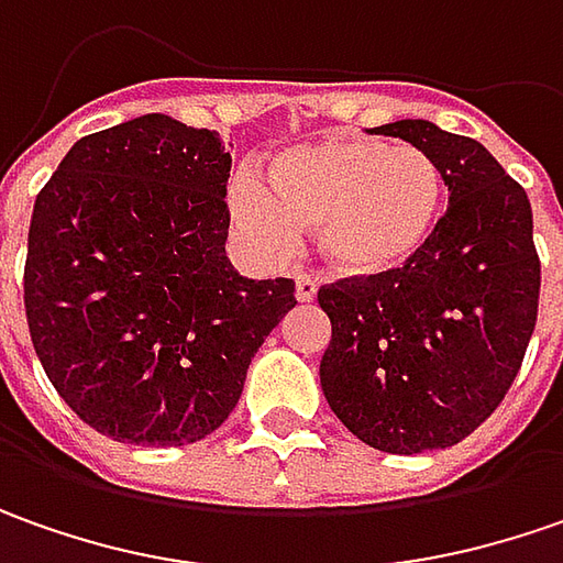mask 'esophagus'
Here are the masks:
<instances>
[{
  "label": "esophagus",
  "mask_w": 563,
  "mask_h": 563,
  "mask_svg": "<svg viewBox=\"0 0 563 563\" xmlns=\"http://www.w3.org/2000/svg\"><path fill=\"white\" fill-rule=\"evenodd\" d=\"M296 299L299 301L318 299V277H311V274H299V277H296Z\"/></svg>",
  "instance_id": "obj_1"
}]
</instances>
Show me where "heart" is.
Masks as SVG:
<instances>
[{"label":"heart","mask_w":563,"mask_h":563,"mask_svg":"<svg viewBox=\"0 0 563 563\" xmlns=\"http://www.w3.org/2000/svg\"><path fill=\"white\" fill-rule=\"evenodd\" d=\"M439 211L437 162L374 136L289 148L267 167V186L249 174L230 186V218L258 249L280 252L296 230H318L327 264L355 280L405 271L430 243Z\"/></svg>","instance_id":"b5f03b06"}]
</instances>
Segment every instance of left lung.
Here are the masks:
<instances>
[{"instance_id":"1","label":"left lung","mask_w":563,"mask_h":563,"mask_svg":"<svg viewBox=\"0 0 563 563\" xmlns=\"http://www.w3.org/2000/svg\"><path fill=\"white\" fill-rule=\"evenodd\" d=\"M423 148L449 208L405 271L318 289L330 318L320 386L371 449H449L508 396L536 330L542 264L523 186L471 136L430 121L377 126Z\"/></svg>"}]
</instances>
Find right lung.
Wrapping results in <instances>:
<instances>
[{"instance_id":"add662e5","label":"right lung","mask_w":563,"mask_h":563,"mask_svg":"<svg viewBox=\"0 0 563 563\" xmlns=\"http://www.w3.org/2000/svg\"><path fill=\"white\" fill-rule=\"evenodd\" d=\"M230 152L218 133L143 114L89 133L40 189L24 311L55 393L102 437L186 445L221 427L296 283L227 255Z\"/></svg>"}]
</instances>
